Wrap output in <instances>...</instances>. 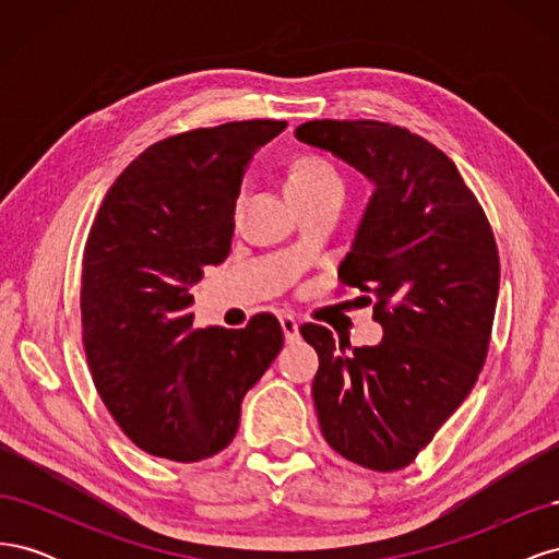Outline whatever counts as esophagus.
<instances>
[{
  "instance_id": "34e87169",
  "label": "esophagus",
  "mask_w": 559,
  "mask_h": 559,
  "mask_svg": "<svg viewBox=\"0 0 559 559\" xmlns=\"http://www.w3.org/2000/svg\"><path fill=\"white\" fill-rule=\"evenodd\" d=\"M280 324H282L286 343L298 341V321H296L292 314H282V317H280Z\"/></svg>"
}]
</instances>
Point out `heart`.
Masks as SVG:
<instances>
[{
  "label": "heart",
  "mask_w": 559,
  "mask_h": 559,
  "mask_svg": "<svg viewBox=\"0 0 559 559\" xmlns=\"http://www.w3.org/2000/svg\"><path fill=\"white\" fill-rule=\"evenodd\" d=\"M284 189L296 205L329 193H343V175L319 151H296L284 165Z\"/></svg>",
  "instance_id": "b5f03b06"
}]
</instances>
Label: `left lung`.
I'll return each mask as SVG.
<instances>
[{"instance_id":"8db88e82","label":"left lung","mask_w":559,"mask_h":559,"mask_svg":"<svg viewBox=\"0 0 559 559\" xmlns=\"http://www.w3.org/2000/svg\"><path fill=\"white\" fill-rule=\"evenodd\" d=\"M296 138L376 183L337 280L364 294L384 335L347 352L326 326H300L319 357V427L345 460L399 471L480 376L499 296L495 233L454 163L411 130L324 118Z\"/></svg>"}]
</instances>
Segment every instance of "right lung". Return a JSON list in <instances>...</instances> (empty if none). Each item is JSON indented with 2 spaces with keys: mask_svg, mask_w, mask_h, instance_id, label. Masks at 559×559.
Returning a JSON list of instances; mask_svg holds the SVG:
<instances>
[{
  "mask_svg": "<svg viewBox=\"0 0 559 559\" xmlns=\"http://www.w3.org/2000/svg\"><path fill=\"white\" fill-rule=\"evenodd\" d=\"M286 121L186 130L118 175L83 249L81 335L99 399L140 450L200 462L238 433L240 405L284 345L277 317L193 329L191 286L228 259L235 200Z\"/></svg>",
  "mask_w": 559,
  "mask_h": 559,
  "instance_id": "add662e5",
  "label": "right lung"
}]
</instances>
